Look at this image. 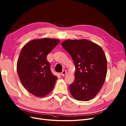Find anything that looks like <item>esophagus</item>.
Returning <instances> with one entry per match:
<instances>
[{
  "instance_id": "1",
  "label": "esophagus",
  "mask_w": 126,
  "mask_h": 126,
  "mask_svg": "<svg viewBox=\"0 0 126 126\" xmlns=\"http://www.w3.org/2000/svg\"><path fill=\"white\" fill-rule=\"evenodd\" d=\"M66 71H65V70H63V71H62V72L61 73V75L62 76H65L66 74Z\"/></svg>"
}]
</instances>
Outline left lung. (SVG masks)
Returning a JSON list of instances; mask_svg holds the SVG:
<instances>
[{
	"instance_id": "8db88e82",
	"label": "left lung",
	"mask_w": 126,
	"mask_h": 126,
	"mask_svg": "<svg viewBox=\"0 0 126 126\" xmlns=\"http://www.w3.org/2000/svg\"><path fill=\"white\" fill-rule=\"evenodd\" d=\"M62 46L71 55L75 65V80L69 91L78 101H89L96 95L105 81L107 59L101 47L87 39H67Z\"/></svg>"
}]
</instances>
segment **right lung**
Segmentation results:
<instances>
[{
  "mask_svg": "<svg viewBox=\"0 0 126 126\" xmlns=\"http://www.w3.org/2000/svg\"><path fill=\"white\" fill-rule=\"evenodd\" d=\"M59 42L49 38L35 39L21 50L16 65L18 76L25 89L37 97L47 95L54 87L58 77L51 72L47 57Z\"/></svg>",
  "mask_w": 126,
  "mask_h": 126,
  "instance_id": "add662e5",
  "label": "right lung"
}]
</instances>
